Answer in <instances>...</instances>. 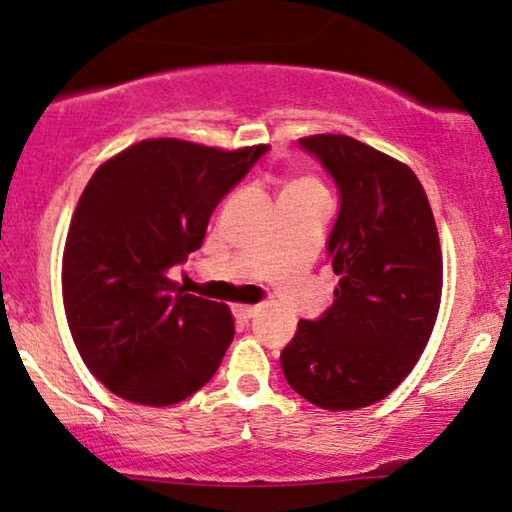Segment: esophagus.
Masks as SVG:
<instances>
[{"instance_id":"34e87169","label":"esophagus","mask_w":512,"mask_h":512,"mask_svg":"<svg viewBox=\"0 0 512 512\" xmlns=\"http://www.w3.org/2000/svg\"><path fill=\"white\" fill-rule=\"evenodd\" d=\"M257 312H259V305H234V315L243 319V322L253 319Z\"/></svg>"}]
</instances>
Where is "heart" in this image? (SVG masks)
Returning a JSON list of instances; mask_svg holds the SVG:
<instances>
[{
  "label": "heart",
  "mask_w": 512,
  "mask_h": 512,
  "mask_svg": "<svg viewBox=\"0 0 512 512\" xmlns=\"http://www.w3.org/2000/svg\"><path fill=\"white\" fill-rule=\"evenodd\" d=\"M310 188H319L315 181H310V179H296V181H292L287 186V190H310Z\"/></svg>",
  "instance_id": "heart-1"
}]
</instances>
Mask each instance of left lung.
<instances>
[{"instance_id": "obj_1", "label": "left lung", "mask_w": 512, "mask_h": 512, "mask_svg": "<svg viewBox=\"0 0 512 512\" xmlns=\"http://www.w3.org/2000/svg\"><path fill=\"white\" fill-rule=\"evenodd\" d=\"M299 144L338 188L326 253L340 282L322 317L301 319L280 365L287 384L317 407H368L409 375L437 322V225L407 165L349 135Z\"/></svg>"}]
</instances>
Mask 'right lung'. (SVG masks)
<instances>
[{"label": "right lung", "mask_w": 512, "mask_h": 512, "mask_svg": "<svg viewBox=\"0 0 512 512\" xmlns=\"http://www.w3.org/2000/svg\"><path fill=\"white\" fill-rule=\"evenodd\" d=\"M266 151L160 137L121 151L89 179L68 230L61 289L82 361L119 398L167 407L216 375L234 338L230 310L183 294L170 269L202 246L213 209Z\"/></svg>", "instance_id": "right-lung-1"}]
</instances>
